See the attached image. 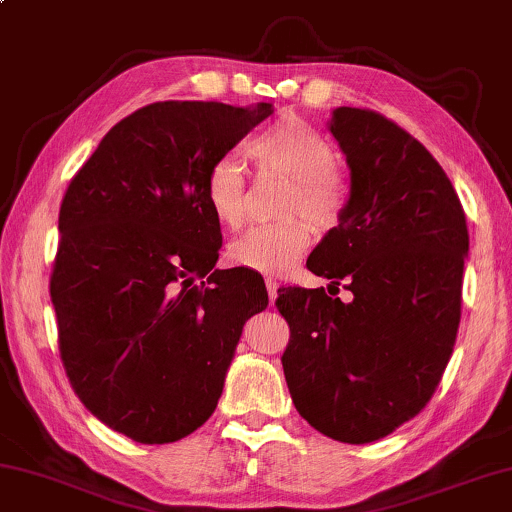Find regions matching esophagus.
<instances>
[{
	"label": "esophagus",
	"mask_w": 512,
	"mask_h": 512,
	"mask_svg": "<svg viewBox=\"0 0 512 512\" xmlns=\"http://www.w3.org/2000/svg\"><path fill=\"white\" fill-rule=\"evenodd\" d=\"M266 292H269V301L276 303V296H278V280L276 278H266Z\"/></svg>",
	"instance_id": "1"
}]
</instances>
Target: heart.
Instances as JSON below:
<instances>
[{
  "instance_id": "1",
  "label": "heart",
  "mask_w": 512,
  "mask_h": 512,
  "mask_svg": "<svg viewBox=\"0 0 512 512\" xmlns=\"http://www.w3.org/2000/svg\"><path fill=\"white\" fill-rule=\"evenodd\" d=\"M248 154L259 170L289 179L282 218L292 220L255 227L232 243L227 257L241 269L282 276L301 262L315 241L311 222L322 232L342 223L349 193L345 181L333 170L331 142L296 117L280 119L255 135L248 144ZM204 200L220 227L239 230L246 220V179L236 160L225 156L209 167L204 177ZM303 217L311 222L303 221Z\"/></svg>"
}]
</instances>
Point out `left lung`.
Masks as SVG:
<instances>
[{"label": "left lung", "instance_id": "1", "mask_svg": "<svg viewBox=\"0 0 512 512\" xmlns=\"http://www.w3.org/2000/svg\"><path fill=\"white\" fill-rule=\"evenodd\" d=\"M329 131L347 156L345 218L308 257L340 282L278 289L289 324L282 370L315 430L370 444L430 402L451 361L462 308L467 218L451 179L416 137L384 114L335 108Z\"/></svg>", "mask_w": 512, "mask_h": 512}]
</instances>
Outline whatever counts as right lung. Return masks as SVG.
<instances>
[{
  "mask_svg": "<svg viewBox=\"0 0 512 512\" xmlns=\"http://www.w3.org/2000/svg\"><path fill=\"white\" fill-rule=\"evenodd\" d=\"M271 103L163 101L103 137L68 183L50 276L59 354L82 404L140 444L207 423L243 324L269 305L255 271H220L204 177Z\"/></svg>",
  "mask_w": 512,
  "mask_h": 512,
  "instance_id": "obj_1",
  "label": "right lung"
}]
</instances>
